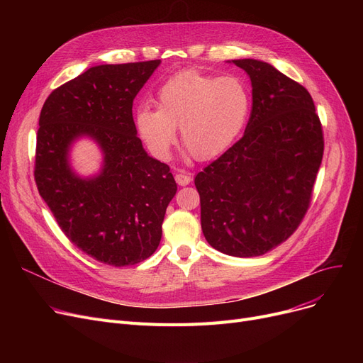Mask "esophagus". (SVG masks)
<instances>
[{"label":"esophagus","mask_w":363,"mask_h":363,"mask_svg":"<svg viewBox=\"0 0 363 363\" xmlns=\"http://www.w3.org/2000/svg\"><path fill=\"white\" fill-rule=\"evenodd\" d=\"M175 181L178 185L185 186V185H189V182L193 181V178H191V175H188L186 172H178V174L175 175Z\"/></svg>","instance_id":"esophagus-1"}]
</instances>
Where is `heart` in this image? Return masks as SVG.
<instances>
[{
  "mask_svg": "<svg viewBox=\"0 0 363 363\" xmlns=\"http://www.w3.org/2000/svg\"><path fill=\"white\" fill-rule=\"evenodd\" d=\"M250 95L233 74L185 70L157 91V108L147 104L135 113V125L148 150L160 160L170 156L179 126L181 141L196 160H212L230 147L245 125Z\"/></svg>",
  "mask_w": 363,
  "mask_h": 363,
  "instance_id": "1",
  "label": "heart"
}]
</instances>
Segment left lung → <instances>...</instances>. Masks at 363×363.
Segmentation results:
<instances>
[{
  "label": "left lung",
  "instance_id": "obj_1",
  "mask_svg": "<svg viewBox=\"0 0 363 363\" xmlns=\"http://www.w3.org/2000/svg\"><path fill=\"white\" fill-rule=\"evenodd\" d=\"M252 81L244 135L199 172L201 230L213 249L262 256L284 242L306 215L323 155V133L309 91L272 65L233 60Z\"/></svg>",
  "mask_w": 363,
  "mask_h": 363
}]
</instances>
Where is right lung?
<instances>
[{
    "label": "right lung",
    "instance_id": "obj_1",
    "mask_svg": "<svg viewBox=\"0 0 363 363\" xmlns=\"http://www.w3.org/2000/svg\"><path fill=\"white\" fill-rule=\"evenodd\" d=\"M159 65L89 67L54 89L40 114L38 191L65 235L106 264H135L155 253L166 207L177 194L169 166L147 155L132 118L133 99ZM82 136L104 152L101 174L89 179L69 166V147Z\"/></svg>",
    "mask_w": 363,
    "mask_h": 363
}]
</instances>
